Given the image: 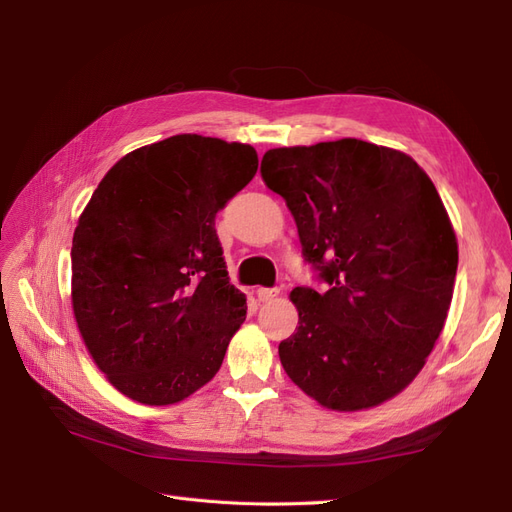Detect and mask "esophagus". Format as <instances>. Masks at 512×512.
<instances>
[{
  "label": "esophagus",
  "mask_w": 512,
  "mask_h": 512,
  "mask_svg": "<svg viewBox=\"0 0 512 512\" xmlns=\"http://www.w3.org/2000/svg\"><path fill=\"white\" fill-rule=\"evenodd\" d=\"M256 294H258V301L269 303L277 297V294H280V288H258Z\"/></svg>",
  "instance_id": "1"
}]
</instances>
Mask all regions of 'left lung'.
Masks as SVG:
<instances>
[{"label":"left lung","mask_w":512,"mask_h":512,"mask_svg":"<svg viewBox=\"0 0 512 512\" xmlns=\"http://www.w3.org/2000/svg\"><path fill=\"white\" fill-rule=\"evenodd\" d=\"M260 173L329 284L290 292L288 378L337 412L393 399L423 369L453 299L459 250L436 185L404 151L359 138L269 149Z\"/></svg>","instance_id":"left-lung-1"}]
</instances>
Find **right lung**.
<instances>
[{"label": "right lung", "instance_id": "right-lung-1", "mask_svg": "<svg viewBox=\"0 0 512 512\" xmlns=\"http://www.w3.org/2000/svg\"><path fill=\"white\" fill-rule=\"evenodd\" d=\"M256 168L252 145L177 134L123 156L83 209L70 254L76 327L138 404H179L222 367L247 305L215 215Z\"/></svg>", "mask_w": 512, "mask_h": 512}]
</instances>
